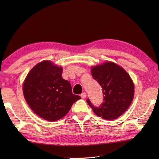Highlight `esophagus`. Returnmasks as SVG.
<instances>
[{
	"instance_id": "34e87169",
	"label": "esophagus",
	"mask_w": 159,
	"mask_h": 159,
	"mask_svg": "<svg viewBox=\"0 0 159 159\" xmlns=\"http://www.w3.org/2000/svg\"><path fill=\"white\" fill-rule=\"evenodd\" d=\"M86 96H87V94H86L85 92H83V93L81 94V95H80V97H81L82 98H85Z\"/></svg>"
}]
</instances>
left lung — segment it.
<instances>
[{
  "label": "left lung",
  "mask_w": 159,
  "mask_h": 159,
  "mask_svg": "<svg viewBox=\"0 0 159 159\" xmlns=\"http://www.w3.org/2000/svg\"><path fill=\"white\" fill-rule=\"evenodd\" d=\"M92 75L102 87L104 99L99 107L87 100L98 116L105 120H116L130 107L134 97V84L130 76L120 66L105 62L92 67Z\"/></svg>",
  "instance_id": "obj_1"
}]
</instances>
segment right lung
<instances>
[{
	"label": "right lung",
	"mask_w": 159,
	"mask_h": 159,
	"mask_svg": "<svg viewBox=\"0 0 159 159\" xmlns=\"http://www.w3.org/2000/svg\"><path fill=\"white\" fill-rule=\"evenodd\" d=\"M62 70L43 61L33 67L23 84L24 96L30 108L49 121L61 119L80 99L72 93L70 82L62 78Z\"/></svg>",
	"instance_id": "obj_1"
}]
</instances>
